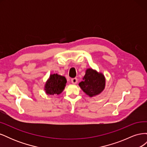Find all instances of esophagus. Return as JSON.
Listing matches in <instances>:
<instances>
[{"instance_id":"1","label":"esophagus","mask_w":147,"mask_h":147,"mask_svg":"<svg viewBox=\"0 0 147 147\" xmlns=\"http://www.w3.org/2000/svg\"><path fill=\"white\" fill-rule=\"evenodd\" d=\"M71 82H72L74 84H77V82H78V79L77 78H72V80H71Z\"/></svg>"}]
</instances>
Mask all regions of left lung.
<instances>
[{"label":"left lung","mask_w":147,"mask_h":147,"mask_svg":"<svg viewBox=\"0 0 147 147\" xmlns=\"http://www.w3.org/2000/svg\"><path fill=\"white\" fill-rule=\"evenodd\" d=\"M105 82V77L102 72H98L92 68H88L83 81L79 83L78 85L87 96L92 97L99 95L104 90Z\"/></svg>","instance_id":"8db88e82"}]
</instances>
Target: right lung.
I'll use <instances>...</instances> for the list:
<instances>
[{
    "label": "right lung",
    "instance_id": "add662e5",
    "mask_svg": "<svg viewBox=\"0 0 147 147\" xmlns=\"http://www.w3.org/2000/svg\"><path fill=\"white\" fill-rule=\"evenodd\" d=\"M66 83L67 80L65 77L57 74H50L44 86V90L48 96L59 95L64 91Z\"/></svg>",
    "mask_w": 147,
    "mask_h": 147
}]
</instances>
